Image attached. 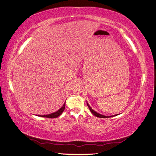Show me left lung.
I'll return each mask as SVG.
<instances>
[{
  "instance_id": "1",
  "label": "left lung",
  "mask_w": 156,
  "mask_h": 156,
  "mask_svg": "<svg viewBox=\"0 0 156 156\" xmlns=\"http://www.w3.org/2000/svg\"><path fill=\"white\" fill-rule=\"evenodd\" d=\"M87 105H88V107L89 108V109H90V111H91V112L92 113V114L95 116H97V117H99V118H109V117H112V116H116V115H113V116H104V115H101V114H99V113H98V112H96V111H94L92 108L90 107V105H88V103H87Z\"/></svg>"
}]
</instances>
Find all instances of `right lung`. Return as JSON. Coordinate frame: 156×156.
Here are the masks:
<instances>
[{"label": "right lung", "mask_w": 156, "mask_h": 156, "mask_svg": "<svg viewBox=\"0 0 156 156\" xmlns=\"http://www.w3.org/2000/svg\"><path fill=\"white\" fill-rule=\"evenodd\" d=\"M65 104L66 103H64L63 106L61 107L59 110H58L56 112H53V113H51V114L49 115H37L39 116H41V117H45V118H49V119H55V118H56L59 116L63 112L64 108H65Z\"/></svg>", "instance_id": "1"}]
</instances>
